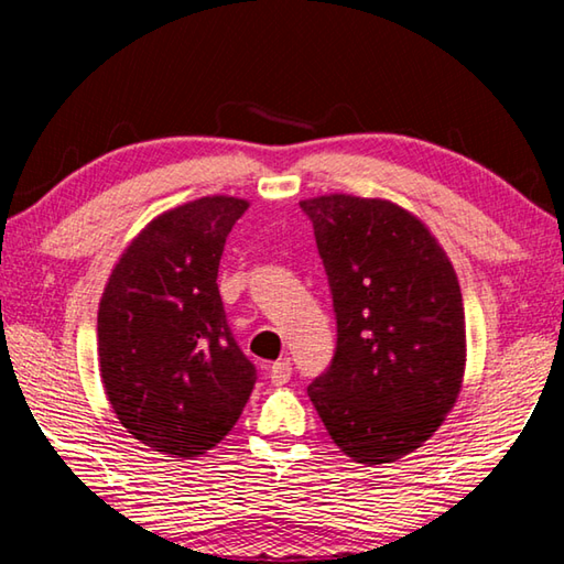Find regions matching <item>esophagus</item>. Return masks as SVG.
<instances>
[{
	"label": "esophagus",
	"instance_id": "34e87169",
	"mask_svg": "<svg viewBox=\"0 0 564 564\" xmlns=\"http://www.w3.org/2000/svg\"><path fill=\"white\" fill-rule=\"evenodd\" d=\"M291 373H293L291 360L281 358V360H275L273 366H271V370H269V378H271V383H273V386H285V383H289V380H291Z\"/></svg>",
	"mask_w": 564,
	"mask_h": 564
}]
</instances>
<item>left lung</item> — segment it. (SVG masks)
Here are the masks:
<instances>
[{
	"label": "left lung",
	"instance_id": "obj_1",
	"mask_svg": "<svg viewBox=\"0 0 564 564\" xmlns=\"http://www.w3.org/2000/svg\"><path fill=\"white\" fill-rule=\"evenodd\" d=\"M301 208L336 313V350L308 395L348 457L393 463L437 431L460 393L457 275L431 231L395 204L330 194Z\"/></svg>",
	"mask_w": 564,
	"mask_h": 564
}]
</instances>
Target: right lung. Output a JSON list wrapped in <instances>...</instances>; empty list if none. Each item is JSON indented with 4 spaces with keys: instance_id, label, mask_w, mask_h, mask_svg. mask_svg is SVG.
Segmentation results:
<instances>
[{
    "instance_id": "obj_1",
    "label": "right lung",
    "mask_w": 564,
    "mask_h": 564,
    "mask_svg": "<svg viewBox=\"0 0 564 564\" xmlns=\"http://www.w3.org/2000/svg\"><path fill=\"white\" fill-rule=\"evenodd\" d=\"M248 202L204 196L154 218L99 303V370L113 413L156 453L202 457L228 435L256 366L228 328L218 263Z\"/></svg>"
}]
</instances>
